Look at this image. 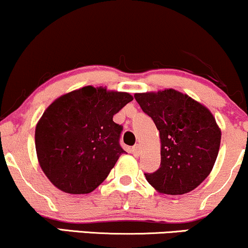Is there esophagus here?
<instances>
[{
	"instance_id": "obj_1",
	"label": "esophagus",
	"mask_w": 248,
	"mask_h": 248,
	"mask_svg": "<svg viewBox=\"0 0 248 248\" xmlns=\"http://www.w3.org/2000/svg\"><path fill=\"white\" fill-rule=\"evenodd\" d=\"M131 151H132L133 155L138 156L139 154H140V146H139V145H135V146L131 148Z\"/></svg>"
}]
</instances>
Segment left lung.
<instances>
[{"label":"left lung","mask_w":248,"mask_h":248,"mask_svg":"<svg viewBox=\"0 0 248 248\" xmlns=\"http://www.w3.org/2000/svg\"><path fill=\"white\" fill-rule=\"evenodd\" d=\"M141 110L160 132L161 164L145 173L159 193L182 195L199 187L214 167L220 145L212 113L188 95L174 89L136 94Z\"/></svg>","instance_id":"left-lung-1"}]
</instances>
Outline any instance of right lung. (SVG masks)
<instances>
[{
    "instance_id": "1",
    "label": "right lung",
    "mask_w": 248,
    "mask_h": 248,
    "mask_svg": "<svg viewBox=\"0 0 248 248\" xmlns=\"http://www.w3.org/2000/svg\"><path fill=\"white\" fill-rule=\"evenodd\" d=\"M133 97L92 86L62 95L36 126V151L48 180L68 194H89L101 185L125 151L123 126L112 121Z\"/></svg>"
}]
</instances>
